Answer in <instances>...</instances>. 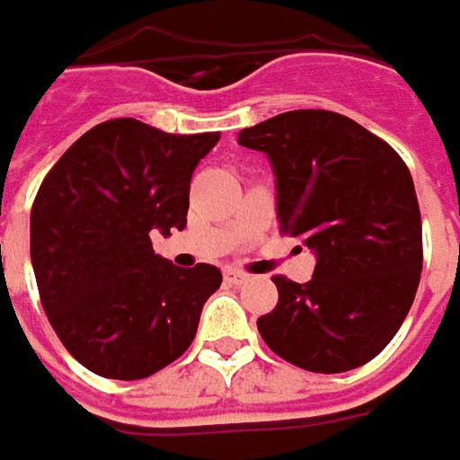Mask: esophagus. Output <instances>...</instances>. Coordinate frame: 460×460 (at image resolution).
I'll return each instance as SVG.
<instances>
[{"instance_id": "obj_1", "label": "esophagus", "mask_w": 460, "mask_h": 460, "mask_svg": "<svg viewBox=\"0 0 460 460\" xmlns=\"http://www.w3.org/2000/svg\"><path fill=\"white\" fill-rule=\"evenodd\" d=\"M224 277H226V282L229 284H243L249 279V274H243V271L239 270H226L224 271Z\"/></svg>"}]
</instances>
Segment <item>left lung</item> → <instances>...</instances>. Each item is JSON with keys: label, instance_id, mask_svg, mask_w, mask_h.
Listing matches in <instances>:
<instances>
[{"label": "left lung", "instance_id": "8db88e82", "mask_svg": "<svg viewBox=\"0 0 460 460\" xmlns=\"http://www.w3.org/2000/svg\"><path fill=\"white\" fill-rule=\"evenodd\" d=\"M239 146L274 171L277 218L317 259L305 284L274 277L261 340L312 373H345L383 352L413 305L423 231L408 165L340 112L292 111L243 128Z\"/></svg>", "mask_w": 460, "mask_h": 460}]
</instances>
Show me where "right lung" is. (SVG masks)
Wrapping results in <instances>:
<instances>
[{"label": "right lung", "mask_w": 460, "mask_h": 460, "mask_svg": "<svg viewBox=\"0 0 460 460\" xmlns=\"http://www.w3.org/2000/svg\"><path fill=\"white\" fill-rule=\"evenodd\" d=\"M218 138L108 120L75 140L37 190L30 254L40 299L62 345L95 375L140 380L193 342L221 271L173 267L151 236L186 226L190 176Z\"/></svg>", "instance_id": "right-lung-1"}]
</instances>
